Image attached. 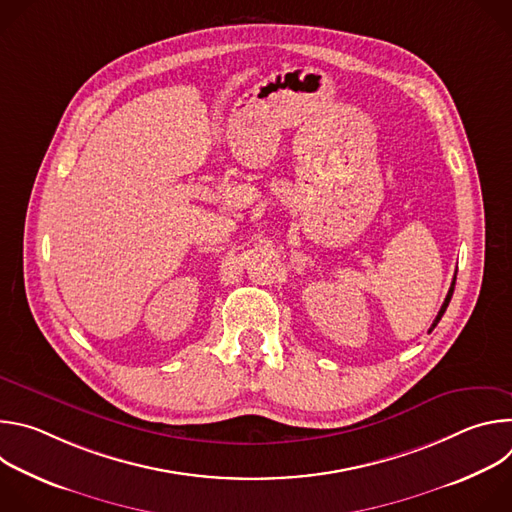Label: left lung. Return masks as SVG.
I'll list each match as a JSON object with an SVG mask.
<instances>
[{"label": "left lung", "mask_w": 512, "mask_h": 512, "mask_svg": "<svg viewBox=\"0 0 512 512\" xmlns=\"http://www.w3.org/2000/svg\"><path fill=\"white\" fill-rule=\"evenodd\" d=\"M454 285H456V279L452 281V287H450V291H448V296H446V302H444V306H442V310L437 312V316H435V320H433V324H431V330L437 326V322L442 320V316H444V312H446V308H448V304H450V300H452V294H454Z\"/></svg>", "instance_id": "left-lung-1"}]
</instances>
